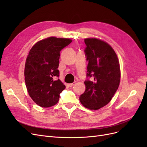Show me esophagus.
I'll use <instances>...</instances> for the list:
<instances>
[{"instance_id":"obj_1","label":"esophagus","mask_w":147,"mask_h":147,"mask_svg":"<svg viewBox=\"0 0 147 147\" xmlns=\"http://www.w3.org/2000/svg\"><path fill=\"white\" fill-rule=\"evenodd\" d=\"M76 84V82H74V83H70L69 84V87H72V86H74L75 84Z\"/></svg>"}]
</instances>
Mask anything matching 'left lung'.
<instances>
[{
  "instance_id": "left-lung-1",
  "label": "left lung",
  "mask_w": 147,
  "mask_h": 147,
  "mask_svg": "<svg viewBox=\"0 0 147 147\" xmlns=\"http://www.w3.org/2000/svg\"><path fill=\"white\" fill-rule=\"evenodd\" d=\"M88 61L85 91L80 96L84 107L98 110L107 104L117 91L121 74L118 57L107 43L97 38L84 40Z\"/></svg>"
}]
</instances>
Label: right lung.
<instances>
[{
    "mask_svg": "<svg viewBox=\"0 0 147 147\" xmlns=\"http://www.w3.org/2000/svg\"><path fill=\"white\" fill-rule=\"evenodd\" d=\"M72 42L69 38L50 37L38 42L26 58L24 79L30 97L42 107H50L59 101L65 88L58 78L60 51Z\"/></svg>",
    "mask_w": 147,
    "mask_h": 147,
    "instance_id": "right-lung-1",
    "label": "right lung"
}]
</instances>
